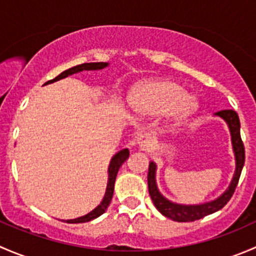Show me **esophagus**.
I'll list each match as a JSON object with an SVG mask.
<instances>
[{"label":"esophagus","mask_w":256,"mask_h":256,"mask_svg":"<svg viewBox=\"0 0 256 256\" xmlns=\"http://www.w3.org/2000/svg\"><path fill=\"white\" fill-rule=\"evenodd\" d=\"M138 146L141 147V148H144V150L147 148V147L150 146V138H148V136H146V135L141 136V138H138Z\"/></svg>","instance_id":"obj_1"}]
</instances>
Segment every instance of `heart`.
<instances>
[{
  "instance_id": "obj_1",
  "label": "heart",
  "mask_w": 256,
  "mask_h": 256,
  "mask_svg": "<svg viewBox=\"0 0 256 256\" xmlns=\"http://www.w3.org/2000/svg\"><path fill=\"white\" fill-rule=\"evenodd\" d=\"M131 104L142 115L166 114L171 122H180L198 109V102L194 98L186 94L182 85L167 79L144 82L135 92Z\"/></svg>"
}]
</instances>
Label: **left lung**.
<instances>
[{"label": "left lung", "instance_id": "obj_1", "mask_svg": "<svg viewBox=\"0 0 256 256\" xmlns=\"http://www.w3.org/2000/svg\"><path fill=\"white\" fill-rule=\"evenodd\" d=\"M216 115L220 116L222 118L226 121L229 126V130L232 134V142H233V150L236 154V170L234 174L233 180L228 190L223 193L219 198L212 202L204 203V204L198 206H184L176 204V203L170 202L168 200L164 197L158 192L156 186V180H154V172H156V164L151 162L148 166V174H147V183H148V192L151 196V200L154 202V207L158 209L164 216L176 222H194L198 219H202L203 216L208 214L214 213L219 210L229 202L232 196L236 192V188L238 186L240 174H242V166L245 162V148L242 144V138H240V121L239 116L234 110H220L216 112Z\"/></svg>", "mask_w": 256, "mask_h": 256}]
</instances>
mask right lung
<instances>
[{"instance_id":"add662e5","label":"right lung","mask_w":256,"mask_h":256,"mask_svg":"<svg viewBox=\"0 0 256 256\" xmlns=\"http://www.w3.org/2000/svg\"><path fill=\"white\" fill-rule=\"evenodd\" d=\"M108 66V63H104V62H99V63H82L79 64V66H73V68H69L66 70H64L63 73L59 74L58 76H56L54 79L49 80V82H46V84H49V82H56L59 79H63L66 78L68 76H72L74 73H79V72L82 70H98V69H102ZM128 148L125 150H121L120 152L115 154V156L112 158V162H110V166H109V180H108V187H106V192H105L104 196V200H102L99 206L92 210L90 213H88L86 216H80V218L76 219H70V220H66V223H85V222H90L92 219L98 218V216H102V213H105L106 208L109 207L110 202H112V198L114 194V184H115V180H116V174H118V168L121 167V164L128 160Z\"/></svg>"}]
</instances>
